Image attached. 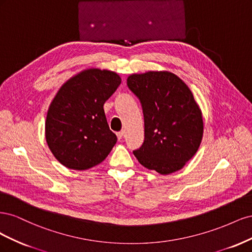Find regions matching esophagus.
<instances>
[{
  "label": "esophagus",
  "mask_w": 252,
  "mask_h": 252,
  "mask_svg": "<svg viewBox=\"0 0 252 252\" xmlns=\"http://www.w3.org/2000/svg\"><path fill=\"white\" fill-rule=\"evenodd\" d=\"M117 136H118V139H119L120 141H122V140L124 139V136H125V131L122 130V131H120V132H117Z\"/></svg>",
  "instance_id": "34e87169"
}]
</instances>
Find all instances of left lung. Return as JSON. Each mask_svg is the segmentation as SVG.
<instances>
[{
	"label": "left lung",
	"instance_id": "1",
	"mask_svg": "<svg viewBox=\"0 0 252 252\" xmlns=\"http://www.w3.org/2000/svg\"><path fill=\"white\" fill-rule=\"evenodd\" d=\"M128 88L141 102L145 140L133 151L140 164L161 174L178 171L203 138L202 111L186 84L168 71L131 74Z\"/></svg>",
	"mask_w": 252,
	"mask_h": 252
}]
</instances>
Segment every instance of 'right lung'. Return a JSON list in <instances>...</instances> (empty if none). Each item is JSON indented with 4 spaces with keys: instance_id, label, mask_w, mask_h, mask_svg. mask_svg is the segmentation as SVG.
Here are the masks:
<instances>
[{
    "instance_id": "1",
    "label": "right lung",
    "mask_w": 252,
    "mask_h": 252,
    "mask_svg": "<svg viewBox=\"0 0 252 252\" xmlns=\"http://www.w3.org/2000/svg\"><path fill=\"white\" fill-rule=\"evenodd\" d=\"M120 84L116 72L91 68L58 91L47 112L45 136L52 155L67 168L89 169L102 163L116 145L103 106Z\"/></svg>"
}]
</instances>
